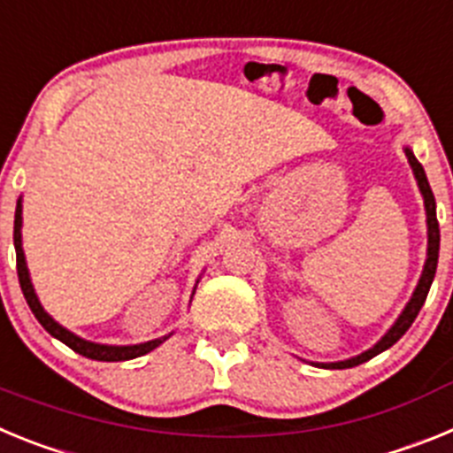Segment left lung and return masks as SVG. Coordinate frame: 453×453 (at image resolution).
I'll list each match as a JSON object with an SVG mask.
<instances>
[{
    "instance_id": "obj_1",
    "label": "left lung",
    "mask_w": 453,
    "mask_h": 453,
    "mask_svg": "<svg viewBox=\"0 0 453 453\" xmlns=\"http://www.w3.org/2000/svg\"><path fill=\"white\" fill-rule=\"evenodd\" d=\"M403 151H406L408 163H411V167H413L415 181H418V188H419V192H422V197H424V208H426V229H429L426 263H424V270H422V276H419V283H418V288H415L411 302L406 303V308H403L402 315L397 318V322L392 324L390 329H388V334L383 335V338L379 340L374 347H372V349L363 351V354L354 356V358H347V361L315 363L318 367H326V370H345V367L361 365V363L374 358L376 354H381V351L390 349V347L395 345V342H397V340L402 338L403 334H406L408 326L415 322V318H418V313H419V308H422L424 302H426L429 288H431V283H434L435 267H438V251H440V226H438V218H435V197H434V192H431L429 179H426V174H424V167L419 165V161L415 158L413 151L408 150V147Z\"/></svg>"
}]
</instances>
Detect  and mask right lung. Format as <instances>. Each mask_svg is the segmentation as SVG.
Instances as JSON below:
<instances>
[{"label": "right lung", "instance_id": "obj_1", "mask_svg": "<svg viewBox=\"0 0 453 453\" xmlns=\"http://www.w3.org/2000/svg\"><path fill=\"white\" fill-rule=\"evenodd\" d=\"M13 242H15V256H18V279H19V288L24 292V299L29 303L31 313L35 315L42 326H45L47 334L54 335L56 340H61L63 345H67L70 349H74L77 354L86 356V358H92V361H131V358H138V356L150 354L151 349L165 342L170 335H163V338L150 340V342H140V345H99V342H90V340H83L79 335H74L72 331H67L65 326L56 322L50 313H47L42 303H40L38 295L34 290V283H31L29 270H27V258H24V250H22V199H18V208H15V226H13ZM197 288V286H195Z\"/></svg>", "mask_w": 453, "mask_h": 453}]
</instances>
